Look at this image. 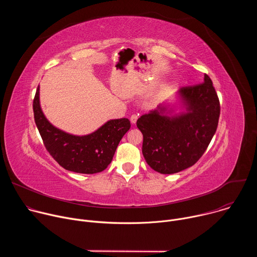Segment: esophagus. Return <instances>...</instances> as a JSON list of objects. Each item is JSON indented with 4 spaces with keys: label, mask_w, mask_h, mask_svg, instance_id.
Instances as JSON below:
<instances>
[{
    "label": "esophagus",
    "mask_w": 257,
    "mask_h": 257,
    "mask_svg": "<svg viewBox=\"0 0 257 257\" xmlns=\"http://www.w3.org/2000/svg\"><path fill=\"white\" fill-rule=\"evenodd\" d=\"M137 119H138V116L134 114V115H132V116H131L130 121H131V123H132V124H135V123H136V121H137Z\"/></svg>",
    "instance_id": "obj_1"
}]
</instances>
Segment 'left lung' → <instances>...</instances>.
<instances>
[{"label":"left lung","mask_w":257,"mask_h":257,"mask_svg":"<svg viewBox=\"0 0 257 257\" xmlns=\"http://www.w3.org/2000/svg\"><path fill=\"white\" fill-rule=\"evenodd\" d=\"M178 95L185 111L172 115L173 108L161 104L136 123L143 135V157L161 174L181 172L202 157L216 131L221 113L217 94L206 74L202 83L182 87Z\"/></svg>","instance_id":"1"}]
</instances>
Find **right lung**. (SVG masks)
I'll return each mask as SVG.
<instances>
[{
	"label": "right lung",
	"instance_id": "obj_1",
	"mask_svg": "<svg viewBox=\"0 0 257 257\" xmlns=\"http://www.w3.org/2000/svg\"><path fill=\"white\" fill-rule=\"evenodd\" d=\"M34 121L47 151L64 169L79 174H95L111 164L118 144L130 129L126 118L109 120L96 131L83 136L72 135L53 126L40 103V85L33 99Z\"/></svg>",
	"mask_w": 257,
	"mask_h": 257
}]
</instances>
